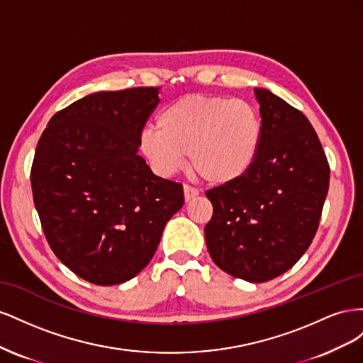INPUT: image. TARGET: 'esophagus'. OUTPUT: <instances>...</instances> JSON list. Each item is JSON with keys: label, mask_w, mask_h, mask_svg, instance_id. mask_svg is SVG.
<instances>
[{"label": "esophagus", "mask_w": 363, "mask_h": 363, "mask_svg": "<svg viewBox=\"0 0 363 363\" xmlns=\"http://www.w3.org/2000/svg\"><path fill=\"white\" fill-rule=\"evenodd\" d=\"M183 191H184V200H186V201H191L192 199H195V196L200 194L199 189L194 188V186H189V184H184Z\"/></svg>", "instance_id": "34e87169"}]
</instances>
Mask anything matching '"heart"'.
I'll use <instances>...</instances> for the list:
<instances>
[{
    "mask_svg": "<svg viewBox=\"0 0 363 363\" xmlns=\"http://www.w3.org/2000/svg\"><path fill=\"white\" fill-rule=\"evenodd\" d=\"M262 131L260 113L250 101L191 94L162 108L157 128L142 130L139 148L162 175L182 169L191 155L192 168L203 180L225 184L251 168Z\"/></svg>",
    "mask_w": 363,
    "mask_h": 363,
    "instance_id": "b5f03b06",
    "label": "heart"
}]
</instances>
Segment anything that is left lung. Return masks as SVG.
Instances as JSON below:
<instances>
[{
    "label": "left lung",
    "mask_w": 363,
    "mask_h": 363,
    "mask_svg": "<svg viewBox=\"0 0 363 363\" xmlns=\"http://www.w3.org/2000/svg\"><path fill=\"white\" fill-rule=\"evenodd\" d=\"M262 140L251 168L206 192L213 206L204 227L212 260L230 276L262 283L292 268L316 235L330 167L312 124L267 89Z\"/></svg>",
    "instance_id": "left-lung-1"
}]
</instances>
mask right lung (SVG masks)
Instances as JSON below:
<instances>
[{
  "mask_svg": "<svg viewBox=\"0 0 363 363\" xmlns=\"http://www.w3.org/2000/svg\"><path fill=\"white\" fill-rule=\"evenodd\" d=\"M159 89L87 95L54 115L38 142L30 180L43 233L60 262L94 284L144 269L184 203L183 186L138 155Z\"/></svg>",
  "mask_w": 363,
  "mask_h": 363,
  "instance_id": "right-lung-1",
  "label": "right lung"
}]
</instances>
